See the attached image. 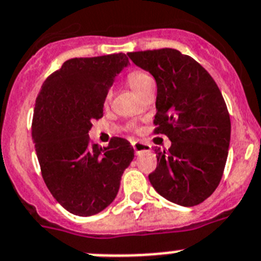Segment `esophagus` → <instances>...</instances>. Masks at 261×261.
Returning <instances> with one entry per match:
<instances>
[{"label":"esophagus","instance_id":"34e87169","mask_svg":"<svg viewBox=\"0 0 261 261\" xmlns=\"http://www.w3.org/2000/svg\"><path fill=\"white\" fill-rule=\"evenodd\" d=\"M133 148L135 151V153H140L143 152V151H149L151 149V146L146 143H140V142H134L133 143Z\"/></svg>","mask_w":261,"mask_h":261}]
</instances>
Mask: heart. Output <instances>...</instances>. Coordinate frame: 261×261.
Here are the masks:
<instances>
[{
	"mask_svg": "<svg viewBox=\"0 0 261 261\" xmlns=\"http://www.w3.org/2000/svg\"><path fill=\"white\" fill-rule=\"evenodd\" d=\"M127 84L128 87L139 96L140 93L143 92L148 85L153 84V80L152 77L149 76L148 73H146L144 71L135 69V71H131L127 74Z\"/></svg>",
	"mask_w": 261,
	"mask_h": 261,
	"instance_id": "heart-1",
	"label": "heart"
}]
</instances>
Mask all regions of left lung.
<instances>
[{"label":"left lung","mask_w":261,"mask_h":261,"mask_svg":"<svg viewBox=\"0 0 261 261\" xmlns=\"http://www.w3.org/2000/svg\"><path fill=\"white\" fill-rule=\"evenodd\" d=\"M155 77V134L171 148H155L158 165L148 174L159 194L181 206H196L213 194L223 174L231 122L218 85L205 68L173 48L128 52Z\"/></svg>","instance_id":"8db88e82"}]
</instances>
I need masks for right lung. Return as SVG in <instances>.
<instances>
[{
  "instance_id": "add662e5",
  "label": "right lung",
  "mask_w": 261,
  "mask_h": 261,
  "mask_svg": "<svg viewBox=\"0 0 261 261\" xmlns=\"http://www.w3.org/2000/svg\"><path fill=\"white\" fill-rule=\"evenodd\" d=\"M128 59L124 54L69 59L43 83L36 97L31 134L43 180L69 213L89 217L114 201L134 148L123 138L108 147L90 143L92 121Z\"/></svg>"
}]
</instances>
